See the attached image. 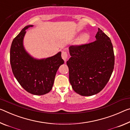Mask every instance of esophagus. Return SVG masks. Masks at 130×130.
Segmentation results:
<instances>
[{
	"label": "esophagus",
	"mask_w": 130,
	"mask_h": 130,
	"mask_svg": "<svg viewBox=\"0 0 130 130\" xmlns=\"http://www.w3.org/2000/svg\"><path fill=\"white\" fill-rule=\"evenodd\" d=\"M62 59H63V61L65 62H66L67 61V59L68 58V53L66 51L63 50L62 51Z\"/></svg>",
	"instance_id": "34e87169"
}]
</instances>
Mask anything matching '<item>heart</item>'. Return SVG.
<instances>
[{
    "label": "heart",
    "mask_w": 130,
    "mask_h": 130,
    "mask_svg": "<svg viewBox=\"0 0 130 130\" xmlns=\"http://www.w3.org/2000/svg\"><path fill=\"white\" fill-rule=\"evenodd\" d=\"M90 35L88 33H84L80 36V38L78 39L77 43L79 44H83V43H86L89 39Z\"/></svg>",
    "instance_id": "obj_1"
}]
</instances>
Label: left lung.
I'll return each mask as SVG.
<instances>
[{"label": "left lung", "instance_id": "left-lung-1", "mask_svg": "<svg viewBox=\"0 0 130 130\" xmlns=\"http://www.w3.org/2000/svg\"><path fill=\"white\" fill-rule=\"evenodd\" d=\"M96 40L70 46L67 62L73 90L82 96H91L105 87L114 69L115 55L110 38L98 28Z\"/></svg>", "mask_w": 130, "mask_h": 130}]
</instances>
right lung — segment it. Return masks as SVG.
Instances as JSON below:
<instances>
[{"instance_id":"obj_1","label":"right lung","mask_w":130,"mask_h":130,"mask_svg":"<svg viewBox=\"0 0 130 130\" xmlns=\"http://www.w3.org/2000/svg\"><path fill=\"white\" fill-rule=\"evenodd\" d=\"M32 26H26L13 39L10 48V63L20 85L30 94L42 95L52 89L57 72L64 61L61 51L42 59L34 58L26 51L24 46L25 30Z\"/></svg>"}]
</instances>
